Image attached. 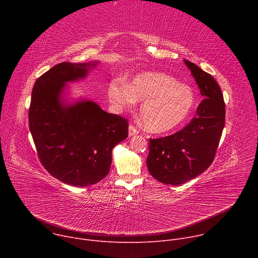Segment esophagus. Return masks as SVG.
Segmentation results:
<instances>
[{
  "label": "esophagus",
  "mask_w": 258,
  "mask_h": 258,
  "mask_svg": "<svg viewBox=\"0 0 258 258\" xmlns=\"http://www.w3.org/2000/svg\"><path fill=\"white\" fill-rule=\"evenodd\" d=\"M137 134H139L138 130L134 126V125H130L128 126V137H133V136H136Z\"/></svg>",
  "instance_id": "1"
}]
</instances>
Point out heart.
<instances>
[{
    "mask_svg": "<svg viewBox=\"0 0 258 258\" xmlns=\"http://www.w3.org/2000/svg\"><path fill=\"white\" fill-rule=\"evenodd\" d=\"M111 104L130 110L142 102L140 116L145 128L154 134L170 132L192 113L196 98L192 89L161 72L138 73L127 84L112 82L108 88Z\"/></svg>",
    "mask_w": 258,
    "mask_h": 258,
    "instance_id": "b5f03b06",
    "label": "heart"
}]
</instances>
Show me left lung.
I'll return each instance as SVG.
<instances>
[{"label":"left lung","instance_id":"obj_1","mask_svg":"<svg viewBox=\"0 0 258 258\" xmlns=\"http://www.w3.org/2000/svg\"><path fill=\"white\" fill-rule=\"evenodd\" d=\"M195 79L203 101L196 116L179 132L150 139L147 167L165 185L178 186L204 172L214 159L225 126L226 105L215 80L196 64L183 60Z\"/></svg>","mask_w":258,"mask_h":258}]
</instances>
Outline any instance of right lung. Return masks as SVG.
<instances>
[{"label":"right lung","instance_id":"right-lung-1","mask_svg":"<svg viewBox=\"0 0 258 258\" xmlns=\"http://www.w3.org/2000/svg\"><path fill=\"white\" fill-rule=\"evenodd\" d=\"M99 61L63 62L36 80L28 111L29 130L48 172L66 185L88 187L103 179L112 149L127 138V121L93 100L70 98L68 84L85 81Z\"/></svg>","mask_w":258,"mask_h":258}]
</instances>
